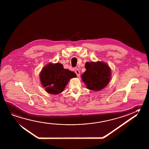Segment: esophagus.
<instances>
[{
  "mask_svg": "<svg viewBox=\"0 0 149 149\" xmlns=\"http://www.w3.org/2000/svg\"><path fill=\"white\" fill-rule=\"evenodd\" d=\"M75 73H76L77 77H79V76H80V71H79V70L78 69H75Z\"/></svg>",
  "mask_w": 149,
  "mask_h": 149,
  "instance_id": "1",
  "label": "esophagus"
}]
</instances>
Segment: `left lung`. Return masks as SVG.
<instances>
[{
	"mask_svg": "<svg viewBox=\"0 0 149 149\" xmlns=\"http://www.w3.org/2000/svg\"><path fill=\"white\" fill-rule=\"evenodd\" d=\"M85 68L81 79L86 88L99 91L107 86L111 79V69L107 63L100 61L86 62Z\"/></svg>",
	"mask_w": 149,
	"mask_h": 149,
	"instance_id": "8db88e82",
	"label": "left lung"
}]
</instances>
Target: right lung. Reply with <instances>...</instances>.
<instances>
[{"label": "right lung", "instance_id": "1", "mask_svg": "<svg viewBox=\"0 0 149 149\" xmlns=\"http://www.w3.org/2000/svg\"><path fill=\"white\" fill-rule=\"evenodd\" d=\"M76 77V73L64 69L59 63H48L40 73V83L46 92L55 95L63 92L70 79Z\"/></svg>", "mask_w": 149, "mask_h": 149}]
</instances>
